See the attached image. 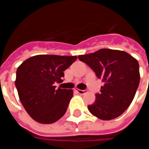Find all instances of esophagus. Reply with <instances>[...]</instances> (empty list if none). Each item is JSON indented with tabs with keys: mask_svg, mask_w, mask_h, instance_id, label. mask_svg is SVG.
Instances as JSON below:
<instances>
[{
	"mask_svg": "<svg viewBox=\"0 0 149 149\" xmlns=\"http://www.w3.org/2000/svg\"><path fill=\"white\" fill-rule=\"evenodd\" d=\"M77 92L79 94H84L86 93V90H81V89H77Z\"/></svg>",
	"mask_w": 149,
	"mask_h": 149,
	"instance_id": "obj_1",
	"label": "esophagus"
}]
</instances>
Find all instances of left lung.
I'll list each match as a JSON object with an SVG mask.
<instances>
[{"label": "left lung", "mask_w": 149, "mask_h": 149, "mask_svg": "<svg viewBox=\"0 0 149 149\" xmlns=\"http://www.w3.org/2000/svg\"><path fill=\"white\" fill-rule=\"evenodd\" d=\"M90 67L104 86L96 100L88 105L89 112L104 120L120 116L131 104L139 84L138 61L128 52L102 49L97 52L78 56Z\"/></svg>", "instance_id": "left-lung-1"}]
</instances>
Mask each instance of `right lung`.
I'll return each mask as SVG.
<instances>
[{
	"mask_svg": "<svg viewBox=\"0 0 149 149\" xmlns=\"http://www.w3.org/2000/svg\"><path fill=\"white\" fill-rule=\"evenodd\" d=\"M77 56L37 55L17 68L15 85L24 109L34 120L52 124L65 115L73 95L70 89L56 88L64 71Z\"/></svg>",
	"mask_w": 149,
	"mask_h": 149,
	"instance_id": "obj_1",
	"label": "right lung"
}]
</instances>
